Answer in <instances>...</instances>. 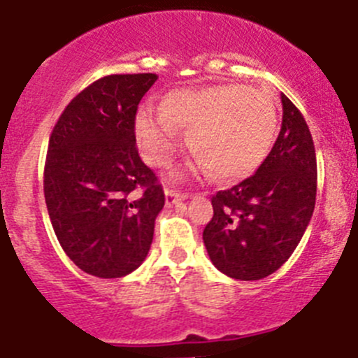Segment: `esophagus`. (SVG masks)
I'll list each match as a JSON object with an SVG mask.
<instances>
[{
	"mask_svg": "<svg viewBox=\"0 0 358 358\" xmlns=\"http://www.w3.org/2000/svg\"><path fill=\"white\" fill-rule=\"evenodd\" d=\"M189 196L185 192H178V191H173V189H167L166 191V205H175V203L183 201L187 199Z\"/></svg>",
	"mask_w": 358,
	"mask_h": 358,
	"instance_id": "obj_1",
	"label": "esophagus"
}]
</instances>
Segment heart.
<instances>
[{"mask_svg":"<svg viewBox=\"0 0 358 358\" xmlns=\"http://www.w3.org/2000/svg\"><path fill=\"white\" fill-rule=\"evenodd\" d=\"M180 128L189 130L199 169H215L223 180H243L269 155L278 108L267 92L237 83L171 91L162 110L146 105L135 115V141L144 160L169 166L183 144Z\"/></svg>","mask_w":358,"mask_h":358,"instance_id":"1","label":"heart"}]
</instances>
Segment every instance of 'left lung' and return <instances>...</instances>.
<instances>
[{
	"label": "left lung",
	"mask_w": 358,
	"mask_h": 358,
	"mask_svg": "<svg viewBox=\"0 0 358 358\" xmlns=\"http://www.w3.org/2000/svg\"><path fill=\"white\" fill-rule=\"evenodd\" d=\"M278 139L255 175L212 196L214 215L203 230L212 264L235 280L275 273L310 223L317 164L310 130L294 103L282 94Z\"/></svg>",
	"instance_id": "left-lung-1"
}]
</instances>
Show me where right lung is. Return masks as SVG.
Instances as JSON below:
<instances>
[{"mask_svg":"<svg viewBox=\"0 0 358 358\" xmlns=\"http://www.w3.org/2000/svg\"><path fill=\"white\" fill-rule=\"evenodd\" d=\"M159 76L108 75L85 87L50 137L44 198L60 246L87 275L121 278L146 259L164 207L135 146V115Z\"/></svg>","mask_w":358,"mask_h":358,"instance_id":"add662e5","label":"right lung"}]
</instances>
